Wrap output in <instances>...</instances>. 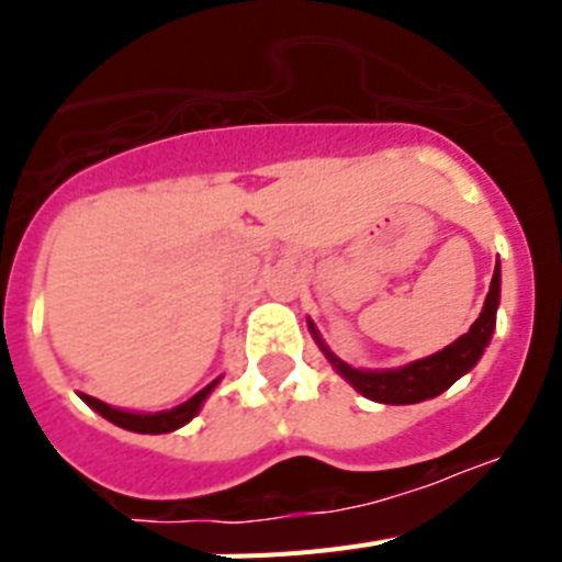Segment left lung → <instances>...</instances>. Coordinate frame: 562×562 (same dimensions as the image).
Returning <instances> with one entry per match:
<instances>
[{
	"label": "left lung",
	"mask_w": 562,
	"mask_h": 562,
	"mask_svg": "<svg viewBox=\"0 0 562 562\" xmlns=\"http://www.w3.org/2000/svg\"><path fill=\"white\" fill-rule=\"evenodd\" d=\"M501 304V265L495 261L493 281H490V292H486L484 310L475 317V324L470 326L467 335H461L459 340H453L450 346H445L441 351L430 357H422V360L408 362V366H400V369H355L349 362H342L335 351L329 349L321 337V331L315 329V324L310 321V331L315 337V342L321 346V351L326 355V360L331 362V369L349 382L357 394L369 396V400L382 402V405H416V402L434 400V396L445 394V391L453 385L459 376H464L467 371L475 369V362L481 360L484 349L493 340L495 331V315H498Z\"/></svg>",
	"instance_id": "obj_1"
}]
</instances>
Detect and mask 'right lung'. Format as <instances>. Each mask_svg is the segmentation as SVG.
I'll list each match as a JSON object with an SVG mask.
<instances>
[{
	"label": "right lung",
	"instance_id": "obj_1",
	"mask_svg": "<svg viewBox=\"0 0 562 562\" xmlns=\"http://www.w3.org/2000/svg\"><path fill=\"white\" fill-rule=\"evenodd\" d=\"M220 380H213L211 385H205V389L200 391V394H193L191 400L177 405V408L157 411V414H137V411L112 408V405H106V402L95 400V396H89V394H81V400L87 402L89 408L95 411V414H101L103 419H109L112 425H117V428L123 430H132V434H171V430L182 428V425H188L193 416L200 414L205 400L211 396V391L220 385Z\"/></svg>",
	"mask_w": 562,
	"mask_h": 562
}]
</instances>
